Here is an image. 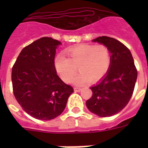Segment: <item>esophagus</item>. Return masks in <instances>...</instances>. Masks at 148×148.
Instances as JSON below:
<instances>
[{
	"instance_id": "34e87169",
	"label": "esophagus",
	"mask_w": 148,
	"mask_h": 148,
	"mask_svg": "<svg viewBox=\"0 0 148 148\" xmlns=\"http://www.w3.org/2000/svg\"><path fill=\"white\" fill-rule=\"evenodd\" d=\"M74 91H75V92H78V91H80V90H81V88H80V87H74Z\"/></svg>"
}]
</instances>
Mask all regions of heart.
Returning a JSON list of instances; mask_svg holds the SVG:
<instances>
[{"mask_svg":"<svg viewBox=\"0 0 148 148\" xmlns=\"http://www.w3.org/2000/svg\"><path fill=\"white\" fill-rule=\"evenodd\" d=\"M68 58L59 53L54 59V65L62 80L67 83L71 82L77 71L81 73L76 77V84H84L90 80L99 81L107 73L111 63L110 51L104 45H79L66 50Z\"/></svg>","mask_w":148,"mask_h":148,"instance_id":"obj_1","label":"heart"}]
</instances>
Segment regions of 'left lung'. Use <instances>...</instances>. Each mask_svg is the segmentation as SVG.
Here are the masks:
<instances>
[{"label": "left lung", "mask_w": 148, "mask_h": 148, "mask_svg": "<svg viewBox=\"0 0 148 148\" xmlns=\"http://www.w3.org/2000/svg\"><path fill=\"white\" fill-rule=\"evenodd\" d=\"M93 41L109 48L111 63L104 77L90 88L93 95L86 101V105L90 112L99 117H110L128 103L133 95L138 71L130 50L119 40L102 36Z\"/></svg>", "instance_id": "left-lung-1"}]
</instances>
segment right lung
I'll use <instances>...</instances> for the list:
<instances>
[{
    "label": "right lung",
    "instance_id": "right-lung-1",
    "mask_svg": "<svg viewBox=\"0 0 148 148\" xmlns=\"http://www.w3.org/2000/svg\"><path fill=\"white\" fill-rule=\"evenodd\" d=\"M60 44L51 38H40L23 48L12 67L15 98L36 119L48 121L59 116L74 92L56 71L54 57Z\"/></svg>",
    "mask_w": 148,
    "mask_h": 148
}]
</instances>
